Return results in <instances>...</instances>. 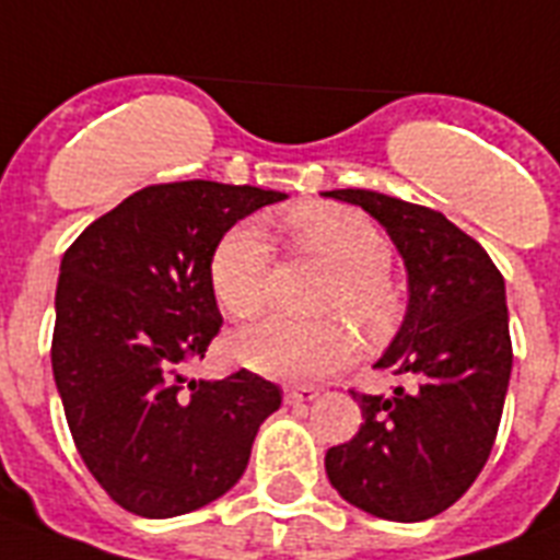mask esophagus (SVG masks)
<instances>
[{
    "label": "esophagus",
    "instance_id": "obj_1",
    "mask_svg": "<svg viewBox=\"0 0 560 560\" xmlns=\"http://www.w3.org/2000/svg\"><path fill=\"white\" fill-rule=\"evenodd\" d=\"M319 397V388H307V385H299V388L284 390V402L288 406H299V402H311V399Z\"/></svg>",
    "mask_w": 560,
    "mask_h": 560
}]
</instances>
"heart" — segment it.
<instances>
[{
  "mask_svg": "<svg viewBox=\"0 0 560 560\" xmlns=\"http://www.w3.org/2000/svg\"><path fill=\"white\" fill-rule=\"evenodd\" d=\"M288 230L299 249L325 258L336 270L327 284L322 311L345 313L368 336H380L397 313V293L388 281L390 247L383 233L353 209H295ZM272 247L258 224L233 226L209 258V281L230 316L249 319L270 299ZM233 353L256 374L313 383L334 374L353 357V334L342 319L293 322L272 319L238 330Z\"/></svg>",
  "mask_w": 560,
  "mask_h": 560,
  "instance_id": "1",
  "label": "heart"
}]
</instances>
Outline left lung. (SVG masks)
I'll use <instances>...</instances> for the list:
<instances>
[{
	"mask_svg": "<svg viewBox=\"0 0 560 560\" xmlns=\"http://www.w3.org/2000/svg\"><path fill=\"white\" fill-rule=\"evenodd\" d=\"M325 195L376 218L408 276L402 325L376 359L402 385L390 397L351 390L365 422L327 448V480L368 515L429 521L466 494L498 438L512 374L506 284L443 212L371 189Z\"/></svg>",
	"mask_w": 560,
	"mask_h": 560,
	"instance_id": "left-lung-1",
	"label": "left lung"
}]
</instances>
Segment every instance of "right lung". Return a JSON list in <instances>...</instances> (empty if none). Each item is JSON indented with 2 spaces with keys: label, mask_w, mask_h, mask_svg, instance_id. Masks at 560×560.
<instances>
[{
  "label": "right lung",
  "mask_w": 560,
  "mask_h": 560,
  "mask_svg": "<svg viewBox=\"0 0 560 560\" xmlns=\"http://www.w3.org/2000/svg\"><path fill=\"white\" fill-rule=\"evenodd\" d=\"M288 195L180 180L97 218L59 265L51 365L77 452L112 501L177 517L238 483L281 388L189 380L221 330L209 258L241 218Z\"/></svg>",
  "instance_id": "1"
}]
</instances>
